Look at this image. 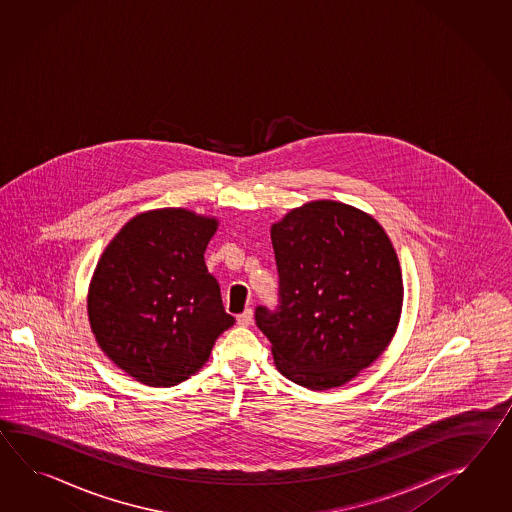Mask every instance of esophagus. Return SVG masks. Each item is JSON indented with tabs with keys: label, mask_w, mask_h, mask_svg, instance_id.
I'll use <instances>...</instances> for the list:
<instances>
[{
	"label": "esophagus",
	"mask_w": 512,
	"mask_h": 512,
	"mask_svg": "<svg viewBox=\"0 0 512 512\" xmlns=\"http://www.w3.org/2000/svg\"><path fill=\"white\" fill-rule=\"evenodd\" d=\"M252 316H254L252 309H245L241 315H238V324L243 327L251 326Z\"/></svg>",
	"instance_id": "34e87169"
}]
</instances>
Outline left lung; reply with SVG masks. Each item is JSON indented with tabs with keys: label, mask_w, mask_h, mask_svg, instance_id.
<instances>
[{
	"label": "left lung",
	"mask_w": 512,
	"mask_h": 512,
	"mask_svg": "<svg viewBox=\"0 0 512 512\" xmlns=\"http://www.w3.org/2000/svg\"><path fill=\"white\" fill-rule=\"evenodd\" d=\"M278 305L256 326L289 381L329 390L351 381L390 344L403 307L392 241L375 219L337 201L294 208L272 225Z\"/></svg>",
	"instance_id": "8db88e82"
}]
</instances>
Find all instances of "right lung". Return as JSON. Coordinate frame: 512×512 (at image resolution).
<instances>
[{
	"instance_id": "add662e5",
	"label": "right lung",
	"mask_w": 512,
	"mask_h": 512,
	"mask_svg": "<svg viewBox=\"0 0 512 512\" xmlns=\"http://www.w3.org/2000/svg\"><path fill=\"white\" fill-rule=\"evenodd\" d=\"M216 219L163 208L128 221L98 260L87 296L98 346L148 386L194 375L234 326L205 265Z\"/></svg>"
}]
</instances>
